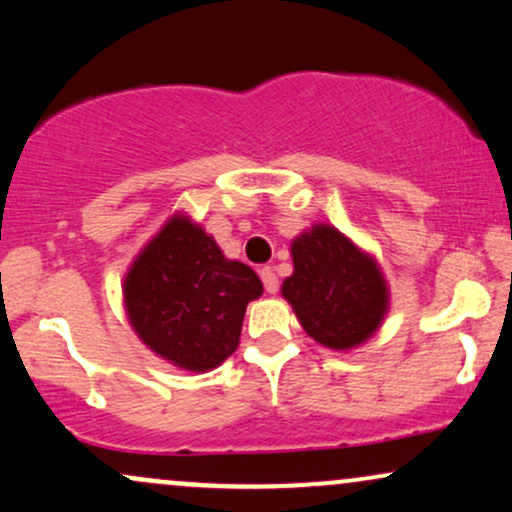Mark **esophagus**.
Returning <instances> with one entry per match:
<instances>
[{"label": "esophagus", "instance_id": "34e87169", "mask_svg": "<svg viewBox=\"0 0 512 512\" xmlns=\"http://www.w3.org/2000/svg\"><path fill=\"white\" fill-rule=\"evenodd\" d=\"M260 276H262L264 291H267V293H276V291H279V279H276V274H274L272 267H262V269H260Z\"/></svg>", "mask_w": 512, "mask_h": 512}]
</instances>
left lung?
<instances>
[{
    "label": "left lung",
    "instance_id": "1",
    "mask_svg": "<svg viewBox=\"0 0 512 512\" xmlns=\"http://www.w3.org/2000/svg\"><path fill=\"white\" fill-rule=\"evenodd\" d=\"M291 255L281 293L303 330L337 351L366 342L387 313V284L373 257L327 223L293 240Z\"/></svg>",
    "mask_w": 512,
    "mask_h": 512
}]
</instances>
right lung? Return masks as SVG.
<instances>
[{
  "label": "right lung",
  "mask_w": 512,
  "mask_h": 512,
  "mask_svg": "<svg viewBox=\"0 0 512 512\" xmlns=\"http://www.w3.org/2000/svg\"><path fill=\"white\" fill-rule=\"evenodd\" d=\"M122 293L134 332L154 354L204 373L238 349L245 308L262 296V281L175 214L134 260Z\"/></svg>",
  "instance_id": "obj_1"
}]
</instances>
